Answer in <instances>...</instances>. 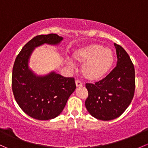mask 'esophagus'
I'll return each instance as SVG.
<instances>
[{"label": "esophagus", "mask_w": 148, "mask_h": 148, "mask_svg": "<svg viewBox=\"0 0 148 148\" xmlns=\"http://www.w3.org/2000/svg\"><path fill=\"white\" fill-rule=\"evenodd\" d=\"M83 85L82 82L80 80H76V86H77V87H79V86H82Z\"/></svg>", "instance_id": "obj_1"}]
</instances>
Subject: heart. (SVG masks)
<instances>
[{
	"label": "heart",
	"instance_id": "obj_1",
	"mask_svg": "<svg viewBox=\"0 0 148 148\" xmlns=\"http://www.w3.org/2000/svg\"><path fill=\"white\" fill-rule=\"evenodd\" d=\"M73 59L83 64L82 74L89 81L102 79L110 71L114 62V53L110 48L93 44L77 49L73 53Z\"/></svg>",
	"mask_w": 148,
	"mask_h": 148
}]
</instances>
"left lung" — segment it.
<instances>
[{"label": "left lung", "instance_id": "8db88e82", "mask_svg": "<svg viewBox=\"0 0 148 148\" xmlns=\"http://www.w3.org/2000/svg\"><path fill=\"white\" fill-rule=\"evenodd\" d=\"M117 66L103 79L86 84L85 106L92 117L108 121L120 117L130 104L135 89L134 65L126 51L114 44Z\"/></svg>", "mask_w": 148, "mask_h": 148}]
</instances>
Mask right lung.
I'll return each mask as SVG.
<instances>
[{
    "label": "right lung",
    "instance_id": "obj_1",
    "mask_svg": "<svg viewBox=\"0 0 148 148\" xmlns=\"http://www.w3.org/2000/svg\"><path fill=\"white\" fill-rule=\"evenodd\" d=\"M62 39L55 34L36 36L22 48L15 60L12 73L13 95L21 110L32 118L48 120L59 116L76 89L73 77H64L54 71L36 76L28 68V59L36 47L44 44L56 45Z\"/></svg>",
    "mask_w": 148,
    "mask_h": 148
}]
</instances>
